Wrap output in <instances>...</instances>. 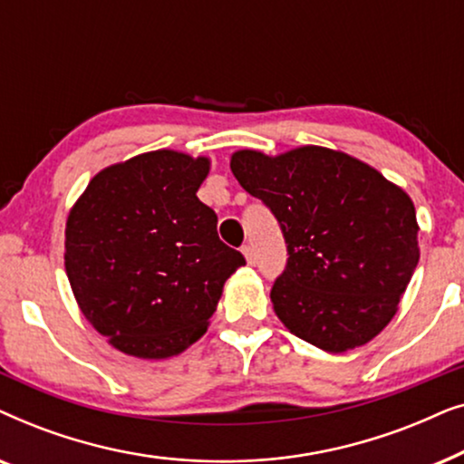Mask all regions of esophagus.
Segmentation results:
<instances>
[{
	"label": "esophagus",
	"instance_id": "esophagus-1",
	"mask_svg": "<svg viewBox=\"0 0 464 464\" xmlns=\"http://www.w3.org/2000/svg\"><path fill=\"white\" fill-rule=\"evenodd\" d=\"M243 253H245V257H246V264H249V266H256V264H257L256 249H253L251 245H245V246H243Z\"/></svg>",
	"mask_w": 464,
	"mask_h": 464
}]
</instances>
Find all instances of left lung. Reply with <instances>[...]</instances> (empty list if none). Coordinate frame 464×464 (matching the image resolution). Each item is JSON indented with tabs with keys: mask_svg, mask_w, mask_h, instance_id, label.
<instances>
[{
	"mask_svg": "<svg viewBox=\"0 0 464 464\" xmlns=\"http://www.w3.org/2000/svg\"><path fill=\"white\" fill-rule=\"evenodd\" d=\"M230 169L281 226L287 264L270 297L289 332L329 353L382 332L420 257L410 196L376 169L314 145L276 158L243 150Z\"/></svg>",
	"mask_w": 464,
	"mask_h": 464,
	"instance_id": "8db88e82",
	"label": "left lung"
}]
</instances>
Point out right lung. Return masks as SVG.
I'll return each mask as SVG.
<instances>
[{
	"mask_svg": "<svg viewBox=\"0 0 464 464\" xmlns=\"http://www.w3.org/2000/svg\"><path fill=\"white\" fill-rule=\"evenodd\" d=\"M207 173V158L151 151L101 170L69 213V283L118 351L181 353L207 332L226 278L246 264L196 196Z\"/></svg>",
	"mask_w": 464,
	"mask_h": 464,
	"instance_id": "right-lung-1",
	"label": "right lung"
}]
</instances>
